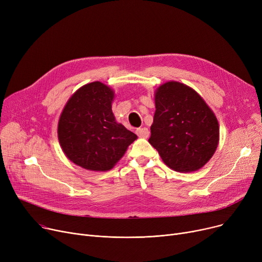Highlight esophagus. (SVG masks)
Segmentation results:
<instances>
[{"mask_svg":"<svg viewBox=\"0 0 262 262\" xmlns=\"http://www.w3.org/2000/svg\"><path fill=\"white\" fill-rule=\"evenodd\" d=\"M137 135H138L139 137H141V138H147L148 135H149V132L146 127H142V128H138L136 130Z\"/></svg>","mask_w":262,"mask_h":262,"instance_id":"obj_1","label":"esophagus"}]
</instances>
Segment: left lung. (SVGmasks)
Here are the masks:
<instances>
[{
	"instance_id": "8db88e82",
	"label": "left lung",
	"mask_w": 262,
	"mask_h": 262,
	"mask_svg": "<svg viewBox=\"0 0 262 262\" xmlns=\"http://www.w3.org/2000/svg\"><path fill=\"white\" fill-rule=\"evenodd\" d=\"M155 115L148 142L169 168L188 173L203 168L219 143V123L192 88L168 81L155 92Z\"/></svg>"
}]
</instances>
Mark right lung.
I'll list each match as a JSON object with an SVG mask.
<instances>
[{"instance_id":"right-lung-1","label":"right lung","mask_w":262,"mask_h":262,"mask_svg":"<svg viewBox=\"0 0 262 262\" xmlns=\"http://www.w3.org/2000/svg\"><path fill=\"white\" fill-rule=\"evenodd\" d=\"M115 92L101 81L80 87L67 102L58 121L64 155L90 171H108L125 154L137 136L116 121Z\"/></svg>"}]
</instances>
